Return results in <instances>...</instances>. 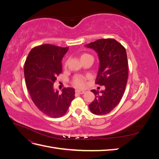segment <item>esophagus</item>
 <instances>
[{"label":"esophagus","instance_id":"esophagus-1","mask_svg":"<svg viewBox=\"0 0 159 159\" xmlns=\"http://www.w3.org/2000/svg\"><path fill=\"white\" fill-rule=\"evenodd\" d=\"M75 92L76 93H78V94H83L85 92V91L84 90H76Z\"/></svg>","mask_w":159,"mask_h":159}]
</instances>
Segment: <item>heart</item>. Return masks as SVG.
I'll list each match as a JSON object with an SVG mask.
<instances>
[{
    "label": "heart",
    "mask_w": 159,
    "mask_h": 159,
    "mask_svg": "<svg viewBox=\"0 0 159 159\" xmlns=\"http://www.w3.org/2000/svg\"><path fill=\"white\" fill-rule=\"evenodd\" d=\"M86 56H91L87 54H84L81 56V58H82V57H86ZM73 84L77 88H83L85 85V78L81 75L75 76L73 80Z\"/></svg>",
    "instance_id": "b5f03b06"
}]
</instances>
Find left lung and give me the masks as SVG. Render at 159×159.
I'll use <instances>...</instances> for the list:
<instances>
[{"label":"left lung","instance_id":"1","mask_svg":"<svg viewBox=\"0 0 159 159\" xmlns=\"http://www.w3.org/2000/svg\"><path fill=\"white\" fill-rule=\"evenodd\" d=\"M98 53L99 60L96 84L104 85L101 91L92 89L95 98L89 105L93 114L110 113L121 101L128 78V61L126 50L112 38L99 39L85 45Z\"/></svg>","mask_w":159,"mask_h":159}]
</instances>
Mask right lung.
I'll list each match as a JSON object with an SVG mask.
<instances>
[{
    "label": "right lung",
    "mask_w": 159,
    "mask_h": 159,
    "mask_svg": "<svg viewBox=\"0 0 159 159\" xmlns=\"http://www.w3.org/2000/svg\"><path fill=\"white\" fill-rule=\"evenodd\" d=\"M69 49L50 44L34 48L25 64L26 87L34 103L50 117H60L66 113L75 98L74 88L55 91L54 84L62 72L61 60Z\"/></svg>",
    "instance_id": "right-lung-1"
}]
</instances>
